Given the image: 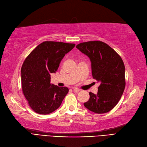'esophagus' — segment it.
I'll return each instance as SVG.
<instances>
[{
  "label": "esophagus",
  "mask_w": 147,
  "mask_h": 147,
  "mask_svg": "<svg viewBox=\"0 0 147 147\" xmlns=\"http://www.w3.org/2000/svg\"><path fill=\"white\" fill-rule=\"evenodd\" d=\"M72 89H73L74 92H77V93L79 92V91L80 90L79 89H78V88H76V87H74V88H72Z\"/></svg>",
  "instance_id": "obj_1"
}]
</instances>
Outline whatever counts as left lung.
<instances>
[{
    "label": "left lung",
    "instance_id": "1",
    "mask_svg": "<svg viewBox=\"0 0 147 147\" xmlns=\"http://www.w3.org/2000/svg\"><path fill=\"white\" fill-rule=\"evenodd\" d=\"M76 48L89 58L92 75L100 86L96 94L84 103L97 114L110 111L119 102L125 88V67L122 58L108 45L100 41L84 42Z\"/></svg>",
    "mask_w": 147,
    "mask_h": 147
}]
</instances>
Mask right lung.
Listing matches in <instances>:
<instances>
[{
	"label": "right lung",
	"mask_w": 147,
	"mask_h": 147,
	"mask_svg": "<svg viewBox=\"0 0 147 147\" xmlns=\"http://www.w3.org/2000/svg\"><path fill=\"white\" fill-rule=\"evenodd\" d=\"M76 46L73 43L45 41L36 47L21 67V84L24 95L35 113L48 115L61 105L68 92L66 87L50 83L65 54Z\"/></svg>",
	"instance_id": "right-lung-1"
}]
</instances>
